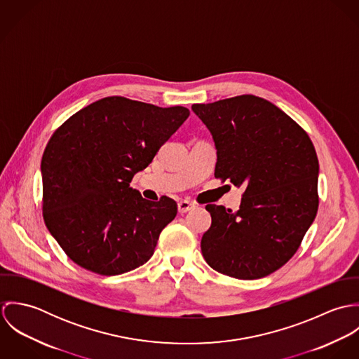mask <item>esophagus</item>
I'll return each mask as SVG.
<instances>
[{
    "label": "esophagus",
    "mask_w": 359,
    "mask_h": 359,
    "mask_svg": "<svg viewBox=\"0 0 359 359\" xmlns=\"http://www.w3.org/2000/svg\"><path fill=\"white\" fill-rule=\"evenodd\" d=\"M192 208H195V205L191 203V202H188V201H181V202L178 203V211H180L181 214H185V212H188V211L192 210Z\"/></svg>",
    "instance_id": "obj_1"
}]
</instances>
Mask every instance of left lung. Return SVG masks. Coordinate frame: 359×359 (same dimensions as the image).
I'll return each mask as SVG.
<instances>
[{
    "instance_id": "left-lung-1",
    "label": "left lung",
    "mask_w": 359,
    "mask_h": 359,
    "mask_svg": "<svg viewBox=\"0 0 359 359\" xmlns=\"http://www.w3.org/2000/svg\"><path fill=\"white\" fill-rule=\"evenodd\" d=\"M192 110L210 130L214 177L243 187L236 212L207 205L202 255L215 271L259 279L283 266L315 219L319 163L307 133L273 103L239 95Z\"/></svg>"
}]
</instances>
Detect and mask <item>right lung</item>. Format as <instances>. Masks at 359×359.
<instances>
[{
	"mask_svg": "<svg viewBox=\"0 0 359 359\" xmlns=\"http://www.w3.org/2000/svg\"><path fill=\"white\" fill-rule=\"evenodd\" d=\"M188 116L184 106L107 97L52 134L41 160L43 217L72 261L110 276L154 256L177 203L167 196L147 201L130 182Z\"/></svg>",
	"mask_w": 359,
	"mask_h": 359,
	"instance_id": "obj_1",
	"label": "right lung"
}]
</instances>
